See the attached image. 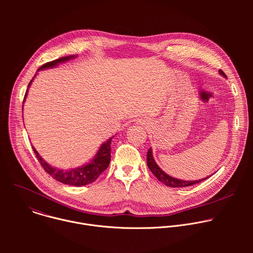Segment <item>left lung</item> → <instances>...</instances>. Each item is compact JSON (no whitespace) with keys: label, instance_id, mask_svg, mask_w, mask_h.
I'll list each match as a JSON object with an SVG mask.
<instances>
[{"label":"left lung","instance_id":"obj_1","mask_svg":"<svg viewBox=\"0 0 253 253\" xmlns=\"http://www.w3.org/2000/svg\"><path fill=\"white\" fill-rule=\"evenodd\" d=\"M219 73L221 75L225 76V74L223 73V71L219 70ZM147 165H148L149 169L151 170V172L155 175V177L159 180V181H161L163 184H165L169 187H187V186H191V185H194V184H198L201 181H203V180L208 178L207 177V178H204V179L196 180V181H184V180H179V179H176V178H173V177L167 175L156 164V162L153 158V155H152L151 148H149V150L147 152Z\"/></svg>","mask_w":253,"mask_h":253}]
</instances>
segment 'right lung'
I'll return each mask as SVG.
<instances>
[{
  "label": "right lung",
  "instance_id": "right-lung-1",
  "mask_svg": "<svg viewBox=\"0 0 253 253\" xmlns=\"http://www.w3.org/2000/svg\"><path fill=\"white\" fill-rule=\"evenodd\" d=\"M75 56H67V57H62L60 59H56L52 62H48L44 65H42L39 70L42 69H47V68H52L55 67L56 65H58L59 63L68 61L71 58H74ZM32 80L29 83V86L31 85ZM28 86V87H29ZM28 91V90H27ZM27 91L24 97V101L25 98L27 96ZM111 139L108 140L107 142H105L103 145L101 146V148L99 149V151L97 152L96 156L93 158V160L88 163L85 166L76 168V169H71V170H61V169H56L51 167L37 152L34 147L33 151L36 154V157L38 158V161L40 162V164L42 165V167L44 168V170L50 175L52 176L54 179H56L57 181L67 184V185H73V186H83V185H87L90 184L92 182H94L95 180L102 174L103 171H105L107 169V167L109 166L110 163V159H111Z\"/></svg>",
  "mask_w": 253,
  "mask_h": 253
}]
</instances>
